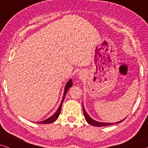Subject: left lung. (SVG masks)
<instances>
[{"mask_svg": "<svg viewBox=\"0 0 148 148\" xmlns=\"http://www.w3.org/2000/svg\"><path fill=\"white\" fill-rule=\"evenodd\" d=\"M83 114H84V116H85V118L86 119V121H87L88 124L92 125V126H98V127H100V126H109V125H111L113 124V123H104V122H99V121H96L95 120H93V119H91L90 117H89V115H88V114L86 113V111H85V108H84V106H83ZM126 119V118H125ZM125 119H123V120H121L120 121H118V122H117V124L118 123H120L121 121H123Z\"/></svg>", "mask_w": 148, "mask_h": 148, "instance_id": "8db88e82", "label": "left lung"}]
</instances>
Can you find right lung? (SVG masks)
I'll return each instance as SVG.
<instances>
[{"instance_id":"add662e5","label":"right lung","mask_w":148,"mask_h":148,"mask_svg":"<svg viewBox=\"0 0 148 148\" xmlns=\"http://www.w3.org/2000/svg\"><path fill=\"white\" fill-rule=\"evenodd\" d=\"M73 85L72 84V79H70L68 81V83H67L66 85H65V91H64V93H63V99H62V101H61V104L60 106H59V107L58 108L57 111H56V113L54 114L53 115H52L51 117H50L49 118L45 119V120L42 121H40V122H37V124H50V123H53L54 121H55L57 119H58V117H59V115H60V113H61V106H62V104H63V100H64V98H65V95H66L67 92H68V89H70V88L72 87Z\"/></svg>"}]
</instances>
